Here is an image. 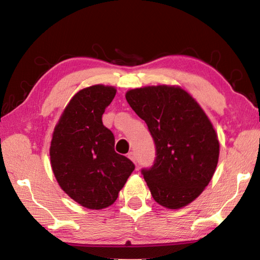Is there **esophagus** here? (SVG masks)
<instances>
[{"instance_id": "obj_1", "label": "esophagus", "mask_w": 260, "mask_h": 260, "mask_svg": "<svg viewBox=\"0 0 260 260\" xmlns=\"http://www.w3.org/2000/svg\"><path fill=\"white\" fill-rule=\"evenodd\" d=\"M127 157H128L132 161L135 162V164H136V156H135V153H134V152H132V151H131V152L128 153V156H127Z\"/></svg>"}]
</instances>
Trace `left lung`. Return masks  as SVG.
I'll return each mask as SVG.
<instances>
[{
	"instance_id": "obj_1",
	"label": "left lung",
	"mask_w": 260,
	"mask_h": 260,
	"mask_svg": "<svg viewBox=\"0 0 260 260\" xmlns=\"http://www.w3.org/2000/svg\"><path fill=\"white\" fill-rule=\"evenodd\" d=\"M126 100L146 121L156 146L150 169H142L158 204L180 209L197 199L213 177L219 141L199 103L182 88L148 86L128 90Z\"/></svg>"
}]
</instances>
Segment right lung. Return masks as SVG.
<instances>
[{
    "label": "right lung",
    "mask_w": 260,
    "mask_h": 260,
    "mask_svg": "<svg viewBox=\"0 0 260 260\" xmlns=\"http://www.w3.org/2000/svg\"><path fill=\"white\" fill-rule=\"evenodd\" d=\"M116 91L103 85L78 91L52 134L50 161L57 182L87 209L113 204L135 169L133 161L114 151V136L102 122Z\"/></svg>",
    "instance_id": "add662e5"
}]
</instances>
